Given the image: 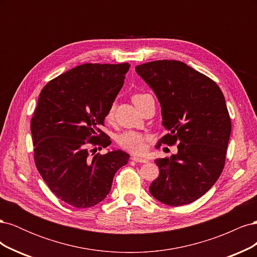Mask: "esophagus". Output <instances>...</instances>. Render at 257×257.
I'll return each instance as SVG.
<instances>
[{
	"instance_id": "obj_1",
	"label": "esophagus",
	"mask_w": 257,
	"mask_h": 257,
	"mask_svg": "<svg viewBox=\"0 0 257 257\" xmlns=\"http://www.w3.org/2000/svg\"><path fill=\"white\" fill-rule=\"evenodd\" d=\"M132 160L136 163H147L148 160L147 159H143V158H138V157H132Z\"/></svg>"
}]
</instances>
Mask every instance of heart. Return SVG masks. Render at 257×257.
<instances>
[{
    "label": "heart",
    "instance_id": "heart-1",
    "mask_svg": "<svg viewBox=\"0 0 257 257\" xmlns=\"http://www.w3.org/2000/svg\"><path fill=\"white\" fill-rule=\"evenodd\" d=\"M152 97L150 94L148 93H135V94L132 96V100H133L134 105L139 108L141 105L145 102L147 98ZM114 116V108L111 106L109 109L107 110L105 119L108 122H111L113 120ZM149 137L147 135L139 133V132L136 131H126L122 133L119 138H118V144L122 148V149L130 151L132 153H143L146 149V143Z\"/></svg>",
    "mask_w": 257,
    "mask_h": 257
}]
</instances>
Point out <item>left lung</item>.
I'll use <instances>...</instances> for the list:
<instances>
[{
    "mask_svg": "<svg viewBox=\"0 0 257 257\" xmlns=\"http://www.w3.org/2000/svg\"><path fill=\"white\" fill-rule=\"evenodd\" d=\"M135 68L160 100L168 133L159 148L178 144L177 154L155 160L160 175L150 193L168 206L193 203L212 188L225 165L231 120L223 93L211 78L180 61H152Z\"/></svg>",
    "mask_w": 257,
    "mask_h": 257,
    "instance_id": "obj_1",
    "label": "left lung"
}]
</instances>
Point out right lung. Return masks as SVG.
Masks as SVG:
<instances>
[{
  "mask_svg": "<svg viewBox=\"0 0 257 257\" xmlns=\"http://www.w3.org/2000/svg\"><path fill=\"white\" fill-rule=\"evenodd\" d=\"M130 66L79 65L50 80L38 97L31 119L35 165L54 195L73 207L102 201L114 174L128 161L121 150L103 155L95 151L111 144L99 127Z\"/></svg>",
  "mask_w": 257,
  "mask_h": 257,
  "instance_id": "obj_1",
  "label": "right lung"
}]
</instances>
